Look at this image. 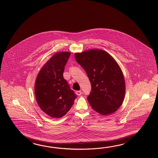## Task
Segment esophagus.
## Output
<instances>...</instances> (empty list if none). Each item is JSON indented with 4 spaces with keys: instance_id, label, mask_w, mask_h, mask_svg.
Masks as SVG:
<instances>
[{
    "instance_id": "1",
    "label": "esophagus",
    "mask_w": 158,
    "mask_h": 158,
    "mask_svg": "<svg viewBox=\"0 0 158 158\" xmlns=\"http://www.w3.org/2000/svg\"><path fill=\"white\" fill-rule=\"evenodd\" d=\"M81 91H76V94L78 95H81Z\"/></svg>"
}]
</instances>
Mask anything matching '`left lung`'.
<instances>
[{
	"mask_svg": "<svg viewBox=\"0 0 158 158\" xmlns=\"http://www.w3.org/2000/svg\"><path fill=\"white\" fill-rule=\"evenodd\" d=\"M74 55L90 81L87 101L91 107L102 115L114 113L123 104L125 94L124 77L117 61L107 52L99 49Z\"/></svg>",
	"mask_w": 158,
	"mask_h": 158,
	"instance_id": "1",
	"label": "left lung"
}]
</instances>
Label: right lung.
<instances>
[{"mask_svg": "<svg viewBox=\"0 0 158 158\" xmlns=\"http://www.w3.org/2000/svg\"><path fill=\"white\" fill-rule=\"evenodd\" d=\"M71 55L59 52L44 64L37 75L34 93L37 103L52 118H60L70 110L77 97L63 77L64 67Z\"/></svg>", "mask_w": 158, "mask_h": 158, "instance_id": "add662e5", "label": "right lung"}]
</instances>
